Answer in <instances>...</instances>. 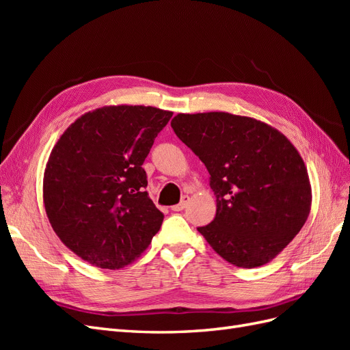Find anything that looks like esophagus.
Here are the masks:
<instances>
[{"mask_svg":"<svg viewBox=\"0 0 350 350\" xmlns=\"http://www.w3.org/2000/svg\"><path fill=\"white\" fill-rule=\"evenodd\" d=\"M188 201H189L188 196H184V197L181 198V201H179V203H178L176 206H172V210H174V211H181V210H184V208L187 207V204H188Z\"/></svg>","mask_w":350,"mask_h":350,"instance_id":"34e87169","label":"esophagus"}]
</instances>
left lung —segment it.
Masks as SVG:
<instances>
[{
    "label": "left lung",
    "instance_id": "8db88e82",
    "mask_svg": "<svg viewBox=\"0 0 350 350\" xmlns=\"http://www.w3.org/2000/svg\"><path fill=\"white\" fill-rule=\"evenodd\" d=\"M171 125L210 174L216 217L197 228L210 247L242 269L278 257L312 203L308 171L288 137L229 112L178 113Z\"/></svg>",
    "mask_w": 350,
    "mask_h": 350
}]
</instances>
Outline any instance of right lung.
Instances as JSON below:
<instances>
[{"mask_svg": "<svg viewBox=\"0 0 350 350\" xmlns=\"http://www.w3.org/2000/svg\"><path fill=\"white\" fill-rule=\"evenodd\" d=\"M172 112L111 105L86 112L61 134L44 174L49 224L64 245L100 269L139 258L163 213L144 188L142 167Z\"/></svg>", "mask_w": 350, "mask_h": 350, "instance_id": "right-lung-1", "label": "right lung"}]
</instances>
